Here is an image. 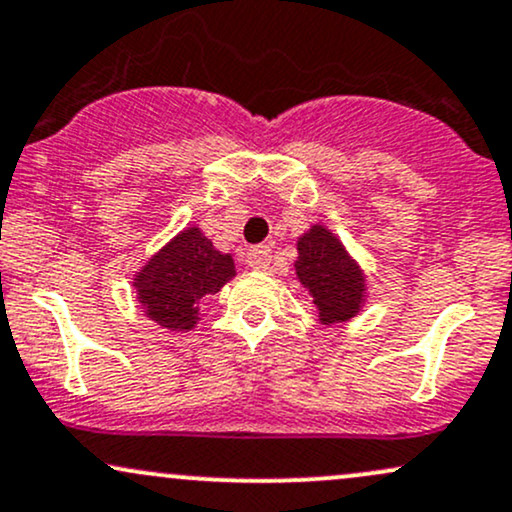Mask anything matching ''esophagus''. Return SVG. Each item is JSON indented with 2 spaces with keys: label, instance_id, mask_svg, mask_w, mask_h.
<instances>
[{
  "label": "esophagus",
  "instance_id": "34e87169",
  "mask_svg": "<svg viewBox=\"0 0 512 512\" xmlns=\"http://www.w3.org/2000/svg\"><path fill=\"white\" fill-rule=\"evenodd\" d=\"M270 261H273V249H270V244L254 246V249H249V254H246V263L254 270H268Z\"/></svg>",
  "mask_w": 512,
  "mask_h": 512
}]
</instances>
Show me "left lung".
<instances>
[{
  "mask_svg": "<svg viewBox=\"0 0 512 512\" xmlns=\"http://www.w3.org/2000/svg\"><path fill=\"white\" fill-rule=\"evenodd\" d=\"M294 275L309 292L321 326L352 321L362 314L369 299L364 268L345 249L338 234L321 222L297 237Z\"/></svg>",
  "mask_w": 512,
  "mask_h": 512,
  "instance_id": "1",
  "label": "left lung"
}]
</instances>
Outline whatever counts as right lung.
Here are the masks:
<instances>
[{"mask_svg":"<svg viewBox=\"0 0 512 512\" xmlns=\"http://www.w3.org/2000/svg\"><path fill=\"white\" fill-rule=\"evenodd\" d=\"M234 270L232 254L218 251L198 225L184 227L134 275L136 302L160 328L189 333L201 321V299L220 292Z\"/></svg>","mask_w":512,"mask_h":512,"instance_id":"1","label":"right lung"}]
</instances>
